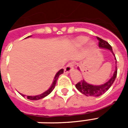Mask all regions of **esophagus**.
Here are the masks:
<instances>
[{"label":"esophagus","mask_w":128,"mask_h":128,"mask_svg":"<svg viewBox=\"0 0 128 128\" xmlns=\"http://www.w3.org/2000/svg\"><path fill=\"white\" fill-rule=\"evenodd\" d=\"M72 68H73V64H72V62L68 63L66 65V66L65 67V68H64V72H69Z\"/></svg>","instance_id":"1"}]
</instances>
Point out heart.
I'll list each match as a JSON object with an SVG mask.
<instances>
[{
    "label": "heart",
    "mask_w": 128,
    "mask_h": 128,
    "mask_svg": "<svg viewBox=\"0 0 128 128\" xmlns=\"http://www.w3.org/2000/svg\"><path fill=\"white\" fill-rule=\"evenodd\" d=\"M88 38H86V37H84V36H80V37H78V38L76 39L75 40V42L79 45H83L85 43L88 42ZM94 43L93 42H89V45L90 46H94Z\"/></svg>",
    "instance_id": "heart-1"
}]
</instances>
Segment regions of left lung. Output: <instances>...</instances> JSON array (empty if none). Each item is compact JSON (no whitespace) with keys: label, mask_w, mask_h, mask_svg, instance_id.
Masks as SVG:
<instances>
[{"label":"left lung","mask_w":128,"mask_h":128,"mask_svg":"<svg viewBox=\"0 0 128 128\" xmlns=\"http://www.w3.org/2000/svg\"><path fill=\"white\" fill-rule=\"evenodd\" d=\"M96 38L99 40V47L110 50L112 53L113 55L114 56V54L112 51V46L108 44V42L105 41L104 40H102V38H100L99 37H96ZM78 69H80V68H78ZM116 74H117V69H116V65L115 70H114L112 78H110L107 82H106L104 84L99 85V86H94V85H92V84L87 83L86 81L83 80H81L80 82H79L75 85V87L80 92H82V94H85L86 96H99L104 94V93H105L108 89L110 88V86L112 85V84L114 83V82L115 80Z\"/></svg>","instance_id":"1"}]
</instances>
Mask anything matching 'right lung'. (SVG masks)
<instances>
[{
  "instance_id": "right-lung-1",
  "label": "right lung",
  "mask_w": 128,
  "mask_h": 128,
  "mask_svg": "<svg viewBox=\"0 0 128 128\" xmlns=\"http://www.w3.org/2000/svg\"><path fill=\"white\" fill-rule=\"evenodd\" d=\"M28 37H27V38H28ZM63 72H64V69H61L58 72L56 73V76H55V78H54V80H53V83L51 84V86H50V88L48 89L46 91H45L44 92H43L42 94H38V95H36V96H26V98L28 99H30V100H39V99H42V98L45 97V96H47L48 94H49L51 92L53 91V90L54 89V88H55V86H56V82H57V80H58V79L59 76L61 75V74H62ZM22 94V96H25L24 94Z\"/></svg>"
}]
</instances>
